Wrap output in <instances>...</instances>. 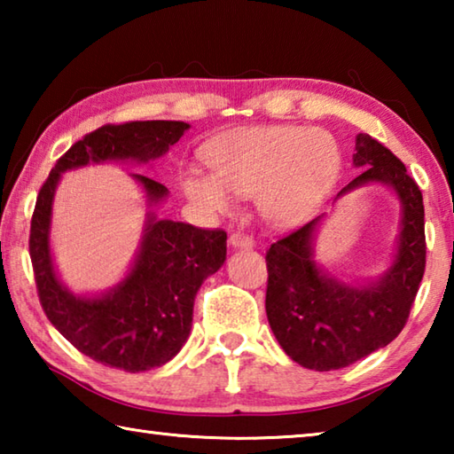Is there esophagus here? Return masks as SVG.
I'll use <instances>...</instances> for the list:
<instances>
[{"mask_svg":"<svg viewBox=\"0 0 454 454\" xmlns=\"http://www.w3.org/2000/svg\"><path fill=\"white\" fill-rule=\"evenodd\" d=\"M230 246L236 250L238 248L248 250V248H254V240H252V238L244 232H234L232 236H230Z\"/></svg>","mask_w":454,"mask_h":454,"instance_id":"34e87169","label":"esophagus"}]
</instances>
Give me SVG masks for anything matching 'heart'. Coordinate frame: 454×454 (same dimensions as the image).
<instances>
[{"label": "heart", "instance_id": "heart-1", "mask_svg": "<svg viewBox=\"0 0 454 454\" xmlns=\"http://www.w3.org/2000/svg\"><path fill=\"white\" fill-rule=\"evenodd\" d=\"M212 174L188 170L182 190L204 212L232 210L234 196H254L276 226L298 224L317 212L336 186L342 152L318 128L260 126L226 136L208 152Z\"/></svg>", "mask_w": 454, "mask_h": 454}]
</instances>
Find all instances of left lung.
<instances>
[{
  "instance_id": "8db88e82",
  "label": "left lung",
  "mask_w": 454,
  "mask_h": 454,
  "mask_svg": "<svg viewBox=\"0 0 454 454\" xmlns=\"http://www.w3.org/2000/svg\"><path fill=\"white\" fill-rule=\"evenodd\" d=\"M352 166L360 174L334 202L364 186H384L401 206L395 250L376 278L342 280L317 260L328 214L274 242L266 252V317L286 355L310 371H338L387 347L409 318L425 274V206L404 164L368 134H358Z\"/></svg>"
}]
</instances>
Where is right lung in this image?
Instances as JSON below:
<instances>
[{
	"label": "right lung",
	"instance_id": "obj_1",
	"mask_svg": "<svg viewBox=\"0 0 454 454\" xmlns=\"http://www.w3.org/2000/svg\"><path fill=\"white\" fill-rule=\"evenodd\" d=\"M190 129L186 121L150 120L104 126L75 142L37 196L29 256L43 312L59 334L96 363L142 372L178 355L192 330L194 298L202 282L226 262V232L158 216L170 192L145 174H129L142 188L145 218L132 264L114 286L74 292L59 278L51 252V214L61 176L83 166H148Z\"/></svg>",
	"mask_w": 454,
	"mask_h": 454
}]
</instances>
